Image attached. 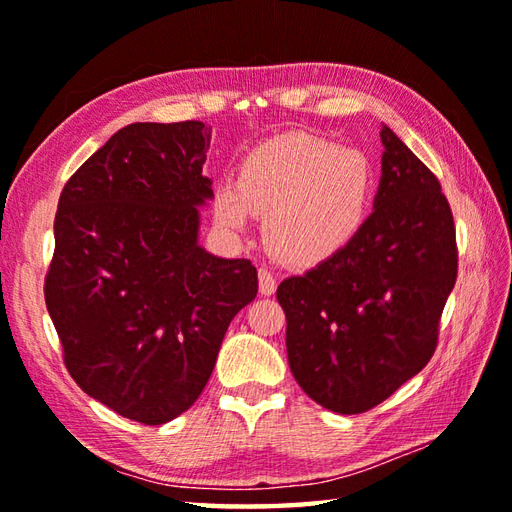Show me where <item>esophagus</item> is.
<instances>
[{
	"mask_svg": "<svg viewBox=\"0 0 512 512\" xmlns=\"http://www.w3.org/2000/svg\"><path fill=\"white\" fill-rule=\"evenodd\" d=\"M257 277H259V292H262V295H273V292L277 290L275 275L270 273L268 268H259Z\"/></svg>",
	"mask_w": 512,
	"mask_h": 512,
	"instance_id": "34e87169",
	"label": "esophagus"
}]
</instances>
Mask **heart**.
I'll return each instance as SVG.
<instances>
[{
	"instance_id": "heart-1",
	"label": "heart",
	"mask_w": 512,
	"mask_h": 512,
	"mask_svg": "<svg viewBox=\"0 0 512 512\" xmlns=\"http://www.w3.org/2000/svg\"><path fill=\"white\" fill-rule=\"evenodd\" d=\"M376 189L372 162L312 134H284L244 156L235 182L215 191V220L242 235L253 215H268L266 237L295 266L339 255L363 231Z\"/></svg>"
}]
</instances>
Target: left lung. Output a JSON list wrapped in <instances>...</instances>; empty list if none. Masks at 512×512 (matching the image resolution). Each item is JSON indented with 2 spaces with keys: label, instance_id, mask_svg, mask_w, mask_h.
I'll use <instances>...</instances> for the list:
<instances>
[{
  "label": "left lung",
  "instance_id": "8db88e82",
  "mask_svg": "<svg viewBox=\"0 0 512 512\" xmlns=\"http://www.w3.org/2000/svg\"><path fill=\"white\" fill-rule=\"evenodd\" d=\"M374 213L339 255L277 288L292 376L321 407L363 413L431 361L458 277L451 206L427 165L383 127Z\"/></svg>",
  "mask_w": 512,
  "mask_h": 512
}]
</instances>
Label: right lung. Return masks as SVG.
Returning a JSON list of instances; mask_svg holds the SVG:
<instances>
[{
	"label": "right lung",
	"instance_id": "obj_1",
	"mask_svg": "<svg viewBox=\"0 0 512 512\" xmlns=\"http://www.w3.org/2000/svg\"><path fill=\"white\" fill-rule=\"evenodd\" d=\"M211 127L132 123L65 182L46 306L74 383L143 424L187 411L235 314L257 295L250 259L198 244L213 198Z\"/></svg>",
	"mask_w": 512,
	"mask_h": 512
}]
</instances>
